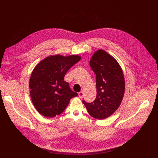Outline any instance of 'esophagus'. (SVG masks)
<instances>
[{
    "label": "esophagus",
    "mask_w": 158,
    "mask_h": 158,
    "mask_svg": "<svg viewBox=\"0 0 158 158\" xmlns=\"http://www.w3.org/2000/svg\"><path fill=\"white\" fill-rule=\"evenodd\" d=\"M79 97L80 98H83V96H84V92L82 91H81V92H79Z\"/></svg>",
    "instance_id": "1"
}]
</instances>
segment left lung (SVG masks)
I'll list each match as a JSON object with an SVG mask.
<instances>
[{
	"label": "left lung",
	"instance_id": "8db88e82",
	"mask_svg": "<svg viewBox=\"0 0 158 158\" xmlns=\"http://www.w3.org/2000/svg\"><path fill=\"white\" fill-rule=\"evenodd\" d=\"M89 64L96 74L97 96L91 103L82 102L92 117L104 119L121 103L125 89L123 73L116 59L103 50L96 51Z\"/></svg>",
	"mask_w": 158,
	"mask_h": 158
}]
</instances>
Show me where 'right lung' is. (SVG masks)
I'll return each mask as SVG.
<instances>
[{
    "mask_svg": "<svg viewBox=\"0 0 158 158\" xmlns=\"http://www.w3.org/2000/svg\"><path fill=\"white\" fill-rule=\"evenodd\" d=\"M81 59L76 55L52 56L35 66L29 81L30 94L34 107L40 114L47 118L60 114L71 99L78 95L64 79L67 72Z\"/></svg>",
    "mask_w": 158,
    "mask_h": 158,
    "instance_id": "add662e5",
    "label": "right lung"
}]
</instances>
